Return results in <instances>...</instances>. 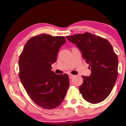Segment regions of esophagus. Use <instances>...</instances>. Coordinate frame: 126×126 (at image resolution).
<instances>
[{
  "label": "esophagus",
  "instance_id": "esophagus-1",
  "mask_svg": "<svg viewBox=\"0 0 126 126\" xmlns=\"http://www.w3.org/2000/svg\"><path fill=\"white\" fill-rule=\"evenodd\" d=\"M74 76H75L72 75V74H69V79H72Z\"/></svg>",
  "mask_w": 126,
  "mask_h": 126
}]
</instances>
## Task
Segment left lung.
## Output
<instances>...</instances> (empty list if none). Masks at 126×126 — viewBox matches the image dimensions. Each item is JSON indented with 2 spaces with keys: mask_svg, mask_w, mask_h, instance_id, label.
Instances as JSON below:
<instances>
[{
  "mask_svg": "<svg viewBox=\"0 0 126 126\" xmlns=\"http://www.w3.org/2000/svg\"><path fill=\"white\" fill-rule=\"evenodd\" d=\"M66 37L79 48L91 69L89 76H82L79 90L82 97L92 104L101 102L109 96L118 77V58L112 46L106 39L90 32Z\"/></svg>",
  "mask_w": 126,
  "mask_h": 126,
  "instance_id": "8db88e82",
  "label": "left lung"
}]
</instances>
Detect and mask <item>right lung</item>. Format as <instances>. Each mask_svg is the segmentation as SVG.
I'll return each instance as SVG.
<instances>
[{"label":"right lung","mask_w":126,"mask_h":126,"mask_svg":"<svg viewBox=\"0 0 126 126\" xmlns=\"http://www.w3.org/2000/svg\"><path fill=\"white\" fill-rule=\"evenodd\" d=\"M65 42L61 36H35L27 41L19 60V76L26 91L35 104L45 109L59 106L69 86L68 75H57L51 70Z\"/></svg>","instance_id":"obj_1"}]
</instances>
